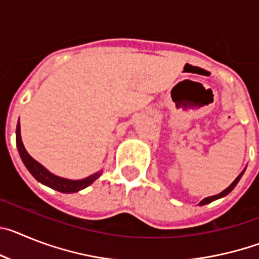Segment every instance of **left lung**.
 Masks as SVG:
<instances>
[{
    "instance_id": "obj_1",
    "label": "left lung",
    "mask_w": 259,
    "mask_h": 259,
    "mask_svg": "<svg viewBox=\"0 0 259 259\" xmlns=\"http://www.w3.org/2000/svg\"><path fill=\"white\" fill-rule=\"evenodd\" d=\"M242 174H244V171H242V172L240 174L239 176H237L236 179H235V182H233L232 184H231L230 187H228L227 189H224V191L222 192V193L217 194V196H211V197L203 198V200L201 201V202H200V205H201V206H202V205H206V203H210V202H212V201H215V200H218V198H221V197H224V196H227V194L230 193V192L232 191V189L235 188V187H236V184H237V183H239V180H240V178H241V176H242Z\"/></svg>"
}]
</instances>
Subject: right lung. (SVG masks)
I'll return each mask as SVG.
<instances>
[{
    "instance_id": "obj_1",
    "label": "right lung",
    "mask_w": 259,
    "mask_h": 259,
    "mask_svg": "<svg viewBox=\"0 0 259 259\" xmlns=\"http://www.w3.org/2000/svg\"><path fill=\"white\" fill-rule=\"evenodd\" d=\"M17 146L18 150H19V154L20 158H22L23 163L26 164V167L28 168L29 172L32 174V176H33L37 182L42 183V184L48 185V187L56 189V191L62 192V193H75V192L80 191V189L87 188L88 185H91L96 179H97L98 176L101 175V172H96L93 174V175L88 176V178L81 180H68L63 179V178H59V176L53 175V174L49 172L45 167H42L37 161H35V159L27 153V150L24 149L22 139H20L19 122H18L17 125Z\"/></svg>"
}]
</instances>
